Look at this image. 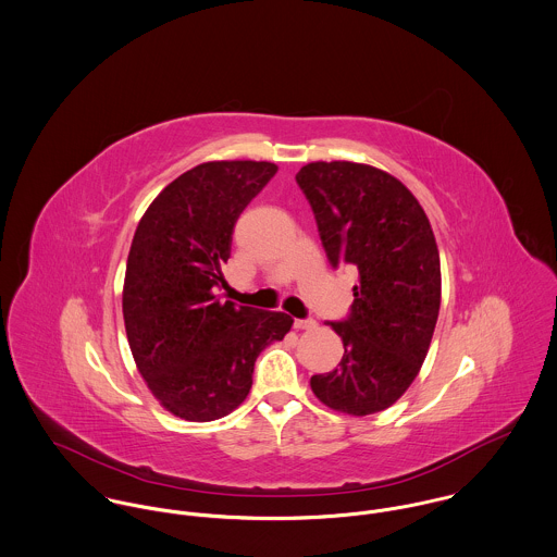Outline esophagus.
Masks as SVG:
<instances>
[{
  "label": "esophagus",
  "instance_id": "esophagus-1",
  "mask_svg": "<svg viewBox=\"0 0 557 557\" xmlns=\"http://www.w3.org/2000/svg\"><path fill=\"white\" fill-rule=\"evenodd\" d=\"M318 326V322L313 318H297L295 320V329L299 331H313Z\"/></svg>",
  "mask_w": 557,
  "mask_h": 557
}]
</instances>
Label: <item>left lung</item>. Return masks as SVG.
<instances>
[{
	"instance_id": "8db88e82",
	"label": "left lung",
	"mask_w": 557,
	"mask_h": 557,
	"mask_svg": "<svg viewBox=\"0 0 557 557\" xmlns=\"http://www.w3.org/2000/svg\"><path fill=\"white\" fill-rule=\"evenodd\" d=\"M333 269H359L344 342L329 373L311 375L329 408L368 417L393 406L421 370L440 311V253L412 191L368 164L311 162L297 173Z\"/></svg>"
}]
</instances>
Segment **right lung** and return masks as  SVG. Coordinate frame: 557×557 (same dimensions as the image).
Returning a JSON list of instances; mask_svg holds the SVG:
<instances>
[{
	"label": "right lung",
	"mask_w": 557,
	"mask_h": 557,
	"mask_svg": "<svg viewBox=\"0 0 557 557\" xmlns=\"http://www.w3.org/2000/svg\"><path fill=\"white\" fill-rule=\"evenodd\" d=\"M275 173L271 162L198 164L158 194L134 233L125 333L147 386L180 419L231 414L248 397L258 355L293 326L288 313L215 295L226 288L235 224Z\"/></svg>",
	"instance_id": "1"
}]
</instances>
